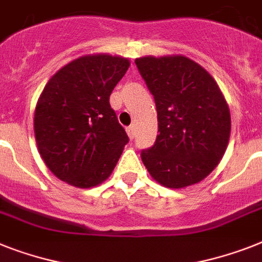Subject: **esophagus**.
Instances as JSON below:
<instances>
[{"instance_id": "1", "label": "esophagus", "mask_w": 262, "mask_h": 262, "mask_svg": "<svg viewBox=\"0 0 262 262\" xmlns=\"http://www.w3.org/2000/svg\"><path fill=\"white\" fill-rule=\"evenodd\" d=\"M127 134H128L129 139H134V138H135V127L134 126L127 127Z\"/></svg>"}]
</instances>
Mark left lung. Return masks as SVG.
<instances>
[{"label":"left lung","instance_id":"left-lung-1","mask_svg":"<svg viewBox=\"0 0 262 262\" xmlns=\"http://www.w3.org/2000/svg\"><path fill=\"white\" fill-rule=\"evenodd\" d=\"M135 64L158 112L155 144L140 154L147 171L170 189L201 182L224 157L232 128L218 84L206 69L181 55L144 56Z\"/></svg>","mask_w":262,"mask_h":262}]
</instances>
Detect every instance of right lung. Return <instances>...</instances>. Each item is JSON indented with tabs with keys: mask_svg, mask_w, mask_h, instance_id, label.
Here are the masks:
<instances>
[{
	"mask_svg": "<svg viewBox=\"0 0 262 262\" xmlns=\"http://www.w3.org/2000/svg\"><path fill=\"white\" fill-rule=\"evenodd\" d=\"M128 67V58L120 56H81L47 83L34 111V136L42 161L58 179L88 189L111 175L128 136L110 95Z\"/></svg>",
	"mask_w": 262,
	"mask_h": 262,
	"instance_id": "obj_1",
	"label": "right lung"
}]
</instances>
